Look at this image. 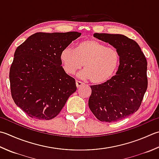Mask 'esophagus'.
Instances as JSON below:
<instances>
[{
    "instance_id": "obj_1",
    "label": "esophagus",
    "mask_w": 159,
    "mask_h": 159,
    "mask_svg": "<svg viewBox=\"0 0 159 159\" xmlns=\"http://www.w3.org/2000/svg\"><path fill=\"white\" fill-rule=\"evenodd\" d=\"M76 85L77 88H80V87H81L82 85H85V83H82L81 81H80V80H76Z\"/></svg>"
}]
</instances>
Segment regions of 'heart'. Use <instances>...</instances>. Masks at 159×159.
Returning a JSON list of instances; mask_svg holds the SVG:
<instances>
[{
    "instance_id": "1",
    "label": "heart",
    "mask_w": 159,
    "mask_h": 159,
    "mask_svg": "<svg viewBox=\"0 0 159 159\" xmlns=\"http://www.w3.org/2000/svg\"><path fill=\"white\" fill-rule=\"evenodd\" d=\"M65 71L74 74L84 67L82 77L95 84L108 81L116 74L120 63V54L114 47H107L96 39H86L77 43L74 49L64 48L60 54Z\"/></svg>"
}]
</instances>
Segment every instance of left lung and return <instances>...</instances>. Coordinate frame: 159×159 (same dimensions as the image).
Instances as JSON below:
<instances>
[{"label": "left lung", "instance_id": "1", "mask_svg": "<svg viewBox=\"0 0 159 159\" xmlns=\"http://www.w3.org/2000/svg\"><path fill=\"white\" fill-rule=\"evenodd\" d=\"M95 38L119 49L120 63L116 75L91 85L88 105L102 122H115L137 111L148 88L147 60L138 43L122 34H94Z\"/></svg>", "mask_w": 159, "mask_h": 159}]
</instances>
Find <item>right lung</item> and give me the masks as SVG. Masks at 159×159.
Instances as JSON below:
<instances>
[{
    "mask_svg": "<svg viewBox=\"0 0 159 159\" xmlns=\"http://www.w3.org/2000/svg\"><path fill=\"white\" fill-rule=\"evenodd\" d=\"M80 35L76 32H38L16 49L9 70L11 97L29 116L54 119L76 92L75 79L61 66L60 54Z\"/></svg>",
    "mask_w": 159,
    "mask_h": 159,
    "instance_id": "obj_1",
    "label": "right lung"
}]
</instances>
